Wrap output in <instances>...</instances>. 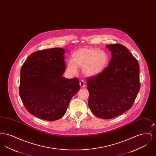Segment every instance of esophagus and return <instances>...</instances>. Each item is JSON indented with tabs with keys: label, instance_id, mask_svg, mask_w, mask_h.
Instances as JSON below:
<instances>
[{
	"label": "esophagus",
	"instance_id": "1",
	"mask_svg": "<svg viewBox=\"0 0 156 156\" xmlns=\"http://www.w3.org/2000/svg\"><path fill=\"white\" fill-rule=\"evenodd\" d=\"M80 87L81 88H84L85 86V83L83 80H81V81H80Z\"/></svg>",
	"mask_w": 156,
	"mask_h": 156
}]
</instances>
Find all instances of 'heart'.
I'll return each mask as SVG.
<instances>
[{"instance_id":"heart-1","label":"heart","mask_w":156,"mask_h":156,"mask_svg":"<svg viewBox=\"0 0 156 156\" xmlns=\"http://www.w3.org/2000/svg\"><path fill=\"white\" fill-rule=\"evenodd\" d=\"M109 61L107 52L95 48H81L73 54V60L67 62V70L72 74L78 72V68L82 69L86 76H94L103 72Z\"/></svg>"}]
</instances>
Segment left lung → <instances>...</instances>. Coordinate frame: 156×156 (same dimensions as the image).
<instances>
[{
	"mask_svg": "<svg viewBox=\"0 0 156 156\" xmlns=\"http://www.w3.org/2000/svg\"><path fill=\"white\" fill-rule=\"evenodd\" d=\"M112 58L102 73L87 80L88 106L99 118L110 119L130 109L140 88L139 64L124 45H106Z\"/></svg>",
	"mask_w": 156,
	"mask_h": 156,
	"instance_id": "1",
	"label": "left lung"
}]
</instances>
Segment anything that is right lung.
Instances as JSON below:
<instances>
[{
  "instance_id": "right-lung-1",
  "label": "right lung",
  "mask_w": 156,
  "mask_h": 156,
  "mask_svg": "<svg viewBox=\"0 0 156 156\" xmlns=\"http://www.w3.org/2000/svg\"><path fill=\"white\" fill-rule=\"evenodd\" d=\"M65 53L62 48L33 52L21 68L19 93L23 104L30 114L40 119H61L80 89L77 78L62 76Z\"/></svg>"
}]
</instances>
